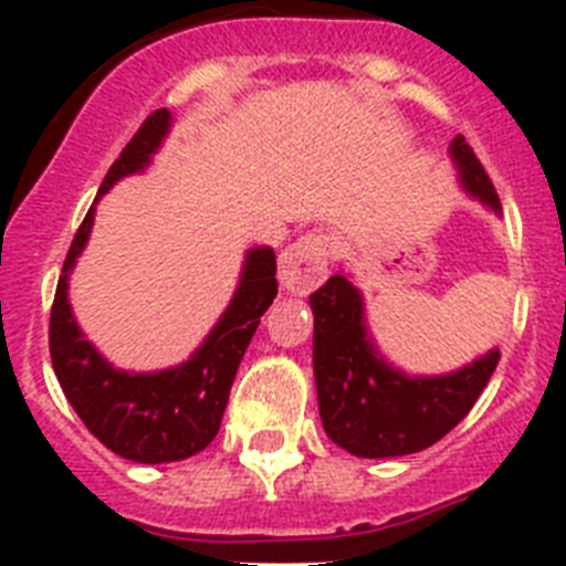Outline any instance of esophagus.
Returning a JSON list of instances; mask_svg holds the SVG:
<instances>
[{
	"label": "esophagus",
	"instance_id": "obj_1",
	"mask_svg": "<svg viewBox=\"0 0 566 566\" xmlns=\"http://www.w3.org/2000/svg\"><path fill=\"white\" fill-rule=\"evenodd\" d=\"M332 263V240L323 232H306L280 254V283L292 294H308L328 274Z\"/></svg>",
	"mask_w": 566,
	"mask_h": 566
}]
</instances>
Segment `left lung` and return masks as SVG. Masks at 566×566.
<instances>
[{
  "label": "left lung",
  "instance_id": "1",
  "mask_svg": "<svg viewBox=\"0 0 566 566\" xmlns=\"http://www.w3.org/2000/svg\"><path fill=\"white\" fill-rule=\"evenodd\" d=\"M451 155L464 189L499 212L496 187L462 135ZM312 312L319 419L332 442L354 457H405L431 448L468 417L499 365L493 348L444 377H405L371 345L363 297L343 274L312 294Z\"/></svg>",
  "mask_w": 566,
  "mask_h": 566
}]
</instances>
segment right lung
Instances as JSON below:
<instances>
[{
	"instance_id": "1",
	"label": "right lung",
	"mask_w": 566,
	"mask_h": 566,
	"mask_svg": "<svg viewBox=\"0 0 566 566\" xmlns=\"http://www.w3.org/2000/svg\"><path fill=\"white\" fill-rule=\"evenodd\" d=\"M169 129V109L144 118L98 187L96 201L118 178L147 167ZM96 201L84 214L70 243L56 300L50 308V359L64 397L87 431L109 451L142 464L181 462L201 453L221 428L238 365L260 326V317L277 297L274 252L258 247L247 254L240 286L203 345L187 363L155 374L118 371L84 339L67 303L70 269L90 238Z\"/></svg>"
}]
</instances>
